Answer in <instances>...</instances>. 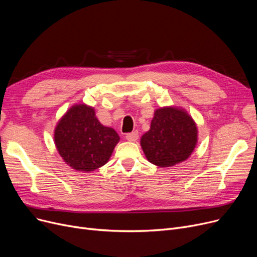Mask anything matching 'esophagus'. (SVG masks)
Here are the masks:
<instances>
[{
	"mask_svg": "<svg viewBox=\"0 0 257 257\" xmlns=\"http://www.w3.org/2000/svg\"><path fill=\"white\" fill-rule=\"evenodd\" d=\"M126 140L129 142H137L139 140V132L133 131L131 133H128L126 136Z\"/></svg>",
	"mask_w": 257,
	"mask_h": 257,
	"instance_id": "34e87169",
	"label": "esophagus"
}]
</instances>
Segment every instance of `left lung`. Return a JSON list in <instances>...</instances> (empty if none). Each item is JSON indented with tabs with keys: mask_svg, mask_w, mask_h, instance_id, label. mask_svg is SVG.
<instances>
[{
	"mask_svg": "<svg viewBox=\"0 0 257 257\" xmlns=\"http://www.w3.org/2000/svg\"><path fill=\"white\" fill-rule=\"evenodd\" d=\"M198 143L196 121L182 107L164 106L154 111L149 131L141 147L149 163L160 168L181 164L192 155Z\"/></svg>",
	"mask_w": 257,
	"mask_h": 257,
	"instance_id": "obj_1",
	"label": "left lung"
}]
</instances>
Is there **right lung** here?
<instances>
[{
    "label": "right lung",
    "instance_id": "1",
    "mask_svg": "<svg viewBox=\"0 0 257 257\" xmlns=\"http://www.w3.org/2000/svg\"><path fill=\"white\" fill-rule=\"evenodd\" d=\"M119 137L102 125L92 106L75 104L54 129V143L64 163L77 172L89 173L108 163Z\"/></svg>",
    "mask_w": 257,
    "mask_h": 257
}]
</instances>
